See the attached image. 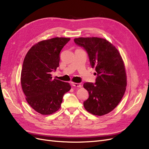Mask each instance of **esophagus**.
<instances>
[{
    "label": "esophagus",
    "instance_id": "obj_1",
    "mask_svg": "<svg viewBox=\"0 0 149 149\" xmlns=\"http://www.w3.org/2000/svg\"><path fill=\"white\" fill-rule=\"evenodd\" d=\"M72 85L73 86H75V87H78V88H81L82 86V85L80 83H71Z\"/></svg>",
    "mask_w": 149,
    "mask_h": 149
}]
</instances>
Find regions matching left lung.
Listing matches in <instances>:
<instances>
[{"mask_svg": "<svg viewBox=\"0 0 149 149\" xmlns=\"http://www.w3.org/2000/svg\"><path fill=\"white\" fill-rule=\"evenodd\" d=\"M87 52L90 65L96 73V82L84 83L89 97L83 102L92 114L103 116L118 105L125 91L127 80L124 62L119 52L107 40L97 37L74 39Z\"/></svg>", "mask_w": 149, "mask_h": 149, "instance_id": "obj_1", "label": "left lung"}]
</instances>
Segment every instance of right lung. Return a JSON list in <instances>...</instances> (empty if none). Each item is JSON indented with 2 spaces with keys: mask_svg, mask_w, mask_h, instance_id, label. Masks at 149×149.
I'll use <instances>...</instances> for the list:
<instances>
[{
  "mask_svg": "<svg viewBox=\"0 0 149 149\" xmlns=\"http://www.w3.org/2000/svg\"><path fill=\"white\" fill-rule=\"evenodd\" d=\"M70 38H53L35 44L26 53L21 72V85L26 100L33 109L49 115L60 108L69 83L52 79L51 72L59 66L60 53Z\"/></svg>",
  "mask_w": 149,
  "mask_h": 149,
  "instance_id": "add662e5",
  "label": "right lung"
}]
</instances>
